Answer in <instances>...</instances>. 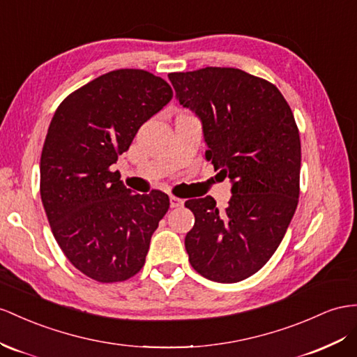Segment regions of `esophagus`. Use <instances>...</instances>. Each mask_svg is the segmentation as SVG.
I'll return each instance as SVG.
<instances>
[{"label":"esophagus","instance_id":"obj_1","mask_svg":"<svg viewBox=\"0 0 357 357\" xmlns=\"http://www.w3.org/2000/svg\"><path fill=\"white\" fill-rule=\"evenodd\" d=\"M182 205H184V200L176 197V196H170V206L172 208H179Z\"/></svg>","mask_w":357,"mask_h":357}]
</instances>
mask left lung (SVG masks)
Listing matches in <instances>:
<instances>
[{
	"label": "left lung",
	"instance_id": "1",
	"mask_svg": "<svg viewBox=\"0 0 357 357\" xmlns=\"http://www.w3.org/2000/svg\"><path fill=\"white\" fill-rule=\"evenodd\" d=\"M169 79L179 104L202 121L206 160L232 181L225 211L211 196L185 202L195 214L188 261L209 280H244L276 252L298 204L294 114L276 86L241 69L173 72Z\"/></svg>",
	"mask_w": 357,
	"mask_h": 357
}]
</instances>
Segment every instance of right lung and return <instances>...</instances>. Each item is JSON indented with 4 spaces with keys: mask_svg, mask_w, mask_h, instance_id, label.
I'll return each instance as SVG.
<instances>
[{
    "mask_svg": "<svg viewBox=\"0 0 357 357\" xmlns=\"http://www.w3.org/2000/svg\"><path fill=\"white\" fill-rule=\"evenodd\" d=\"M172 96L151 72L117 69L72 91L54 113L40 157V197L60 249L90 279L123 282L144 266L169 196L132 195L109 167Z\"/></svg>",
    "mask_w": 357,
    "mask_h": 357,
    "instance_id": "obj_1",
    "label": "right lung"
}]
</instances>
